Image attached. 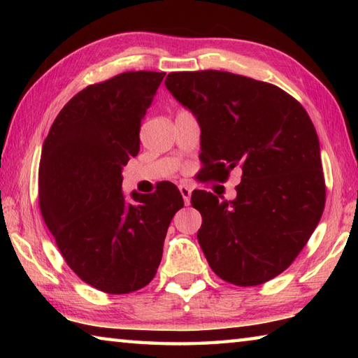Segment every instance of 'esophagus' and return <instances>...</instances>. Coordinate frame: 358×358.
I'll return each mask as SVG.
<instances>
[{
  "label": "esophagus",
  "instance_id": "1",
  "mask_svg": "<svg viewBox=\"0 0 358 358\" xmlns=\"http://www.w3.org/2000/svg\"><path fill=\"white\" fill-rule=\"evenodd\" d=\"M180 192H181V196H183V201H185V203H186V205H189V202H191V192H192L191 186H187V185H180Z\"/></svg>",
  "mask_w": 358,
  "mask_h": 358
}]
</instances>
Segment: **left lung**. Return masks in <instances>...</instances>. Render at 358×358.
I'll return each instance as SVG.
<instances>
[{"mask_svg": "<svg viewBox=\"0 0 358 358\" xmlns=\"http://www.w3.org/2000/svg\"><path fill=\"white\" fill-rule=\"evenodd\" d=\"M166 87L201 124L205 169L226 181L241 173L237 199L194 191L197 240L211 270L235 286L282 273L325 207L319 138L310 115L276 85L226 71L171 72Z\"/></svg>", "mask_w": 358, "mask_h": 358, "instance_id": "left-lung-1", "label": "left lung"}]
</instances>
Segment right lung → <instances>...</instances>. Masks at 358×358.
<instances>
[{
	"label": "right lung",
	"instance_id": "1",
	"mask_svg": "<svg viewBox=\"0 0 358 358\" xmlns=\"http://www.w3.org/2000/svg\"><path fill=\"white\" fill-rule=\"evenodd\" d=\"M166 72L128 71L88 85L66 104L42 145L39 207L69 268L106 294L134 292L153 280L173 215L177 186L132 192L121 171L141 150L142 120Z\"/></svg>",
	"mask_w": 358,
	"mask_h": 358
}]
</instances>
